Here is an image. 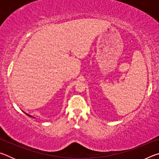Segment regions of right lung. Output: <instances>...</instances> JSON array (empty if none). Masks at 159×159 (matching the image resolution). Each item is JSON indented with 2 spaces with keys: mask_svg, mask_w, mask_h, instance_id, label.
Instances as JSON below:
<instances>
[{
  "mask_svg": "<svg viewBox=\"0 0 159 159\" xmlns=\"http://www.w3.org/2000/svg\"><path fill=\"white\" fill-rule=\"evenodd\" d=\"M26 114V115H28V116H31V117H32V116H30V115H29V114Z\"/></svg>",
  "mask_w": 159,
  "mask_h": 159,
  "instance_id": "obj_1",
  "label": "right lung"
}]
</instances>
